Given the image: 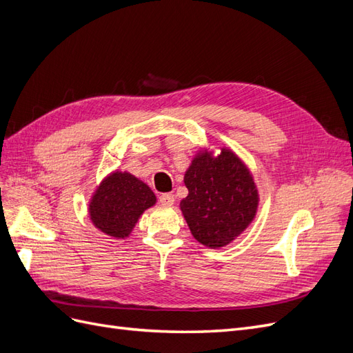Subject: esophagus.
I'll use <instances>...</instances> for the list:
<instances>
[{
    "instance_id": "obj_1",
    "label": "esophagus",
    "mask_w": 353,
    "mask_h": 353,
    "mask_svg": "<svg viewBox=\"0 0 353 353\" xmlns=\"http://www.w3.org/2000/svg\"><path fill=\"white\" fill-rule=\"evenodd\" d=\"M159 201H160V205H162V206H172L175 203V196L170 194V193H163L162 196L159 197Z\"/></svg>"
}]
</instances>
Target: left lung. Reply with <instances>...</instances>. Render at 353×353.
<instances>
[{"label": "left lung", "mask_w": 353, "mask_h": 353, "mask_svg": "<svg viewBox=\"0 0 353 353\" xmlns=\"http://www.w3.org/2000/svg\"><path fill=\"white\" fill-rule=\"evenodd\" d=\"M188 196L181 210L201 244L218 249L248 228L258 209V190L249 170L232 152L194 157L184 176Z\"/></svg>", "instance_id": "left-lung-1"}]
</instances>
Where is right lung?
<instances>
[{
	"mask_svg": "<svg viewBox=\"0 0 353 353\" xmlns=\"http://www.w3.org/2000/svg\"><path fill=\"white\" fill-rule=\"evenodd\" d=\"M156 203L147 184L128 172L105 178L90 203V216L95 227L108 236L125 239L141 213Z\"/></svg>",
	"mask_w": 353,
	"mask_h": 353,
	"instance_id": "add662e5",
	"label": "right lung"
}]
</instances>
